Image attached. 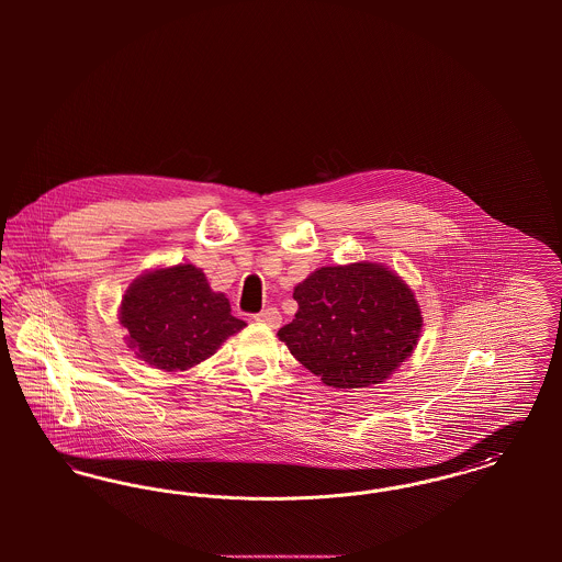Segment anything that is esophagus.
Wrapping results in <instances>:
<instances>
[{"label":"esophagus","instance_id":"esophagus-1","mask_svg":"<svg viewBox=\"0 0 562 562\" xmlns=\"http://www.w3.org/2000/svg\"><path fill=\"white\" fill-rule=\"evenodd\" d=\"M255 321L268 324L271 328H278L280 322H282V316H280V312L276 307H266L259 314H255Z\"/></svg>","mask_w":562,"mask_h":562}]
</instances>
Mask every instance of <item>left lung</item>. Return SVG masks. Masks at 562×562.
Listing matches in <instances>:
<instances>
[{
	"label": "left lung",
	"mask_w": 562,
	"mask_h": 562,
	"mask_svg": "<svg viewBox=\"0 0 562 562\" xmlns=\"http://www.w3.org/2000/svg\"><path fill=\"white\" fill-rule=\"evenodd\" d=\"M293 296L299 310L278 337L330 387L381 383L419 341V303L385 266L360 261L316 269L294 286Z\"/></svg>",
	"instance_id": "1"
}]
</instances>
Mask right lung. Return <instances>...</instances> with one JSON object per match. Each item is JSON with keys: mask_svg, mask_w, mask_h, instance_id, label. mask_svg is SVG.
Returning <instances> with one entry per match:
<instances>
[{"mask_svg": "<svg viewBox=\"0 0 562 562\" xmlns=\"http://www.w3.org/2000/svg\"><path fill=\"white\" fill-rule=\"evenodd\" d=\"M120 322L136 358L160 371H188L211 358L246 322L214 293L202 269L181 263L138 276L122 299Z\"/></svg>", "mask_w": 562, "mask_h": 562, "instance_id": "1", "label": "right lung"}]
</instances>
